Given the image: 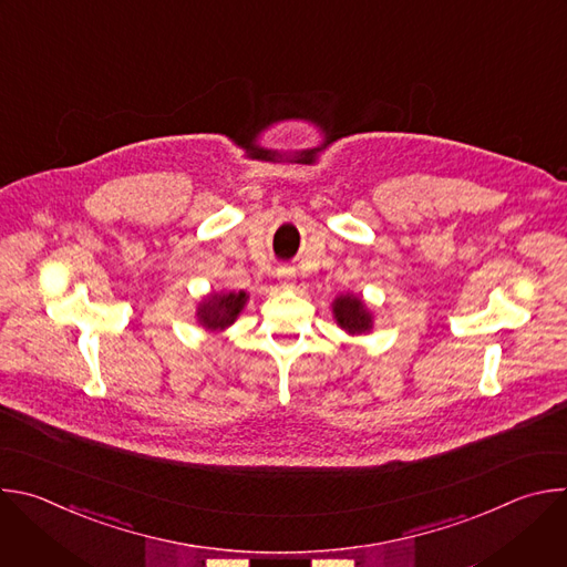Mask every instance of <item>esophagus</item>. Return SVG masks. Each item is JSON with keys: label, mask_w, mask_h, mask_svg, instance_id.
<instances>
[{"label": "esophagus", "mask_w": 567, "mask_h": 567, "mask_svg": "<svg viewBox=\"0 0 567 567\" xmlns=\"http://www.w3.org/2000/svg\"><path fill=\"white\" fill-rule=\"evenodd\" d=\"M278 280H280V287H282V289H293V287H296V274H293V269H289V267L278 269Z\"/></svg>", "instance_id": "esophagus-1"}]
</instances>
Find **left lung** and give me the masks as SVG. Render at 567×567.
<instances>
[{"instance_id":"1","label":"left lung","mask_w":567,"mask_h":567,"mask_svg":"<svg viewBox=\"0 0 567 567\" xmlns=\"http://www.w3.org/2000/svg\"><path fill=\"white\" fill-rule=\"evenodd\" d=\"M332 316L337 326L354 337V334H370L374 328V316L368 302L357 293H341L332 300Z\"/></svg>"}]
</instances>
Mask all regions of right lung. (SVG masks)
<instances>
[{"instance_id": "right-lung-1", "label": "right lung", "mask_w": 567, "mask_h": 567, "mask_svg": "<svg viewBox=\"0 0 567 567\" xmlns=\"http://www.w3.org/2000/svg\"><path fill=\"white\" fill-rule=\"evenodd\" d=\"M249 300L247 291H210L206 293L195 309L199 328L206 332H224L237 320Z\"/></svg>"}]
</instances>
